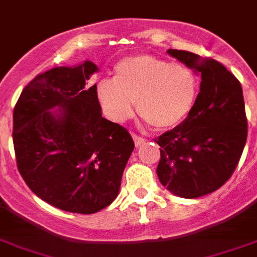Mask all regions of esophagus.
<instances>
[{"label": "esophagus", "instance_id": "34e87169", "mask_svg": "<svg viewBox=\"0 0 257 257\" xmlns=\"http://www.w3.org/2000/svg\"><path fill=\"white\" fill-rule=\"evenodd\" d=\"M133 139H134V143H135V146L139 147L142 146V144L146 143V139L142 137H139V135H137V134H133Z\"/></svg>", "mask_w": 257, "mask_h": 257}]
</instances>
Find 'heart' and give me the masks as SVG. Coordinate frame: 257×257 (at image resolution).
<instances>
[{
  "mask_svg": "<svg viewBox=\"0 0 257 257\" xmlns=\"http://www.w3.org/2000/svg\"><path fill=\"white\" fill-rule=\"evenodd\" d=\"M199 78L187 66L150 54L127 57L114 66V78L96 84L102 114L123 123L138 113L157 130H172L185 122L196 104Z\"/></svg>",
  "mask_w": 257,
  "mask_h": 257,
  "instance_id": "obj_1",
  "label": "heart"
}]
</instances>
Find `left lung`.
<instances>
[{
	"mask_svg": "<svg viewBox=\"0 0 257 257\" xmlns=\"http://www.w3.org/2000/svg\"><path fill=\"white\" fill-rule=\"evenodd\" d=\"M168 53L201 75L191 114L156 138L161 159L157 175L177 196L195 199L216 191L233 175L247 140L242 85L213 58L186 50Z\"/></svg>",
	"mask_w": 257,
	"mask_h": 257,
	"instance_id": "left-lung-1",
	"label": "left lung"
}]
</instances>
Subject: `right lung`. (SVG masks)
Listing matches in <instances>:
<instances>
[{
  "label": "right lung",
  "mask_w": 257,
  "mask_h": 257,
  "mask_svg": "<svg viewBox=\"0 0 257 257\" xmlns=\"http://www.w3.org/2000/svg\"><path fill=\"white\" fill-rule=\"evenodd\" d=\"M95 71L85 61L39 74L13 114L22 178L44 201L72 213H96L113 203L135 147L123 126L102 117L96 84H85Z\"/></svg>",
  "instance_id": "obj_1"
}]
</instances>
